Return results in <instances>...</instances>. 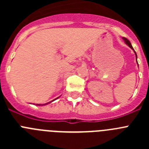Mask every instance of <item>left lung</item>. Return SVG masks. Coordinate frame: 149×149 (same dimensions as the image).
I'll return each instance as SVG.
<instances>
[{"label": "left lung", "mask_w": 149, "mask_h": 149, "mask_svg": "<svg viewBox=\"0 0 149 149\" xmlns=\"http://www.w3.org/2000/svg\"><path fill=\"white\" fill-rule=\"evenodd\" d=\"M122 39H123L124 42H125V44H126V45H128L129 47H130V48H131V49L134 50V54H135V55H136V59H137V55H136V52H135V51H134V48H133L132 45H131V42H130V41H129L128 39H126L125 37H122ZM136 63H137V60H136ZM137 64H138V63H137ZM138 66H139V65H138Z\"/></svg>", "instance_id": "obj_1"}]
</instances>
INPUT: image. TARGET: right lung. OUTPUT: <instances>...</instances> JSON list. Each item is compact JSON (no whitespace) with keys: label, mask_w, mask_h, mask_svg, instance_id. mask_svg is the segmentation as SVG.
<instances>
[{"label":"right lung","mask_w":149,"mask_h":149,"mask_svg":"<svg viewBox=\"0 0 149 149\" xmlns=\"http://www.w3.org/2000/svg\"><path fill=\"white\" fill-rule=\"evenodd\" d=\"M58 98H59V97H58ZM56 98V99H57V98ZM56 99H54V100H53V101H50V102H48V103H51V102H52V101H55V100H56ZM48 103H46V104H36V105H39V106H40V105H41V106H42V105H46V104H48Z\"/></svg>","instance_id":"1"}]
</instances>
